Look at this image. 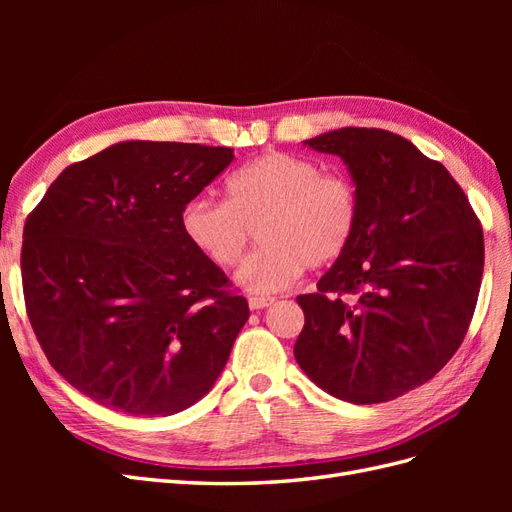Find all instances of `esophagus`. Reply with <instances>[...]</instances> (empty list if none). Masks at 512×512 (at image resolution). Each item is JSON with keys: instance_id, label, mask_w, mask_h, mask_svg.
<instances>
[{"instance_id": "obj_1", "label": "esophagus", "mask_w": 512, "mask_h": 512, "mask_svg": "<svg viewBox=\"0 0 512 512\" xmlns=\"http://www.w3.org/2000/svg\"><path fill=\"white\" fill-rule=\"evenodd\" d=\"M275 299L273 297H250V309H262L269 307Z\"/></svg>"}]
</instances>
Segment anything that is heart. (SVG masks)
Returning <instances> with one entry per match:
<instances>
[{
  "mask_svg": "<svg viewBox=\"0 0 512 512\" xmlns=\"http://www.w3.org/2000/svg\"><path fill=\"white\" fill-rule=\"evenodd\" d=\"M359 222L361 198L350 177L284 151L237 168L226 179V203L198 196L181 211L183 235L222 269L237 265L258 228L262 247L237 273L239 286L256 294L286 290L305 267L342 258Z\"/></svg>",
  "mask_w": 512,
  "mask_h": 512,
  "instance_id": "b5f03b06",
  "label": "heart"
}]
</instances>
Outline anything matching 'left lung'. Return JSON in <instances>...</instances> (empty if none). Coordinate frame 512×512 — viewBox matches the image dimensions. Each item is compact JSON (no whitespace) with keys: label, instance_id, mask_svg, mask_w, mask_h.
I'll return each instance as SVG.
<instances>
[{"label":"left lung","instance_id":"left-lung-1","mask_svg":"<svg viewBox=\"0 0 512 512\" xmlns=\"http://www.w3.org/2000/svg\"><path fill=\"white\" fill-rule=\"evenodd\" d=\"M305 145L348 164L361 222L318 290L297 297L294 359L329 395L382 404L429 382L461 346L483 280V226L451 173L404 136L342 128Z\"/></svg>","mask_w":512,"mask_h":512}]
</instances>
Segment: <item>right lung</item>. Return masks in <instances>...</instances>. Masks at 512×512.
<instances>
[{"instance_id":"right-lung-1","label":"right lung","mask_w":512,"mask_h":512,"mask_svg":"<svg viewBox=\"0 0 512 512\" xmlns=\"http://www.w3.org/2000/svg\"><path fill=\"white\" fill-rule=\"evenodd\" d=\"M235 160L230 147L126 141L64 168L27 215L25 307L76 391L132 416L207 395L250 318L181 230V211Z\"/></svg>"}]
</instances>
